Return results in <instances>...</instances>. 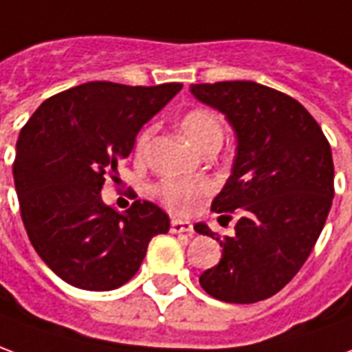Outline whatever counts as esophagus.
<instances>
[{"label": "esophagus", "mask_w": 352, "mask_h": 352, "mask_svg": "<svg viewBox=\"0 0 352 352\" xmlns=\"http://www.w3.org/2000/svg\"><path fill=\"white\" fill-rule=\"evenodd\" d=\"M191 231H193L191 221H186V220L170 221V233H191Z\"/></svg>", "instance_id": "1"}]
</instances>
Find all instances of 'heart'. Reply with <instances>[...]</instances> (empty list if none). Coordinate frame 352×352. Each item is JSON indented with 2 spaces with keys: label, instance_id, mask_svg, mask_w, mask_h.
Returning <instances> with one entry per match:
<instances>
[{
  "label": "heart",
  "instance_id": "1",
  "mask_svg": "<svg viewBox=\"0 0 352 352\" xmlns=\"http://www.w3.org/2000/svg\"><path fill=\"white\" fill-rule=\"evenodd\" d=\"M180 129L189 140L199 149H206L212 144H221L223 140V123L212 109L191 108L180 119ZM151 138V129L144 131L136 136V153L142 155L148 148ZM210 188L206 184H193L186 180L164 178L151 186V195L155 197L164 208L178 214H188L197 206V203L208 195Z\"/></svg>",
  "mask_w": 352,
  "mask_h": 352
}]
</instances>
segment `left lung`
Listing matches in <instances>:
<instances>
[{"label":"left lung","mask_w":352,"mask_h":352,"mask_svg":"<svg viewBox=\"0 0 352 352\" xmlns=\"http://www.w3.org/2000/svg\"><path fill=\"white\" fill-rule=\"evenodd\" d=\"M197 100L228 117L236 134L231 176L212 210L239 212L235 235L220 239L218 265L199 283L212 298L256 303L280 292L315 248L333 199L330 144L296 98L254 81L191 85Z\"/></svg>","instance_id":"1"}]
</instances>
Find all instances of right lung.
Returning <instances> with one entry per match:
<instances>
[{"label": "right lung", "instance_id": "add662e5", "mask_svg": "<svg viewBox=\"0 0 352 352\" xmlns=\"http://www.w3.org/2000/svg\"><path fill=\"white\" fill-rule=\"evenodd\" d=\"M182 89L91 81L58 92L22 126L12 164L22 223L39 258L76 288L113 290L129 283L149 241L170 220L134 201L121 214L102 203L104 182L131 155L136 134Z\"/></svg>", "mask_w": 352, "mask_h": 352}]
</instances>
